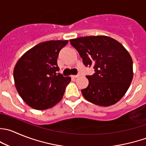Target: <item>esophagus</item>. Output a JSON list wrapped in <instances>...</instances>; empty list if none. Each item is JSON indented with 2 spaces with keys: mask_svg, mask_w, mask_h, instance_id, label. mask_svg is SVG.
<instances>
[{
  "mask_svg": "<svg viewBox=\"0 0 146 146\" xmlns=\"http://www.w3.org/2000/svg\"><path fill=\"white\" fill-rule=\"evenodd\" d=\"M79 76V74H78V75H76V76H73V77L74 78H78Z\"/></svg>",
  "mask_w": 146,
  "mask_h": 146,
  "instance_id": "1",
  "label": "esophagus"
}]
</instances>
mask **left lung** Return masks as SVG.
I'll return each mask as SVG.
<instances>
[{
    "mask_svg": "<svg viewBox=\"0 0 146 146\" xmlns=\"http://www.w3.org/2000/svg\"><path fill=\"white\" fill-rule=\"evenodd\" d=\"M86 67L94 74L86 76L88 86L81 90L90 103L109 106L119 101L133 80V60L122 44L106 35L86 36L70 40Z\"/></svg>",
    "mask_w": 146,
    "mask_h": 146,
    "instance_id": "1",
    "label": "left lung"
}]
</instances>
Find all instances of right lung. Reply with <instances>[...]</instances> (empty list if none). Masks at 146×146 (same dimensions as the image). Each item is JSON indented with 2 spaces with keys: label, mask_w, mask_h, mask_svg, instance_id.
Listing matches in <instances>:
<instances>
[{
  "label": "right lung",
  "mask_w": 146,
  "mask_h": 146,
  "mask_svg": "<svg viewBox=\"0 0 146 146\" xmlns=\"http://www.w3.org/2000/svg\"><path fill=\"white\" fill-rule=\"evenodd\" d=\"M68 40H49L33 47L17 62L13 78L23 100L36 110H46L57 104L71 80L58 73L57 59Z\"/></svg>",
  "instance_id": "add662e5"
}]
</instances>
